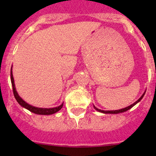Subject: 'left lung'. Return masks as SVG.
Returning <instances> with one entry per match:
<instances>
[{"instance_id": "1", "label": "left lung", "mask_w": 156, "mask_h": 156, "mask_svg": "<svg viewBox=\"0 0 156 156\" xmlns=\"http://www.w3.org/2000/svg\"><path fill=\"white\" fill-rule=\"evenodd\" d=\"M144 94H145V92H144V93L143 94L142 96H141V97H140V98H139L138 100H137V101H136V102H134V103H133V104L130 105L128 106V107H126V108H122V109L115 110V111H104V110H101V109H99V108H96L95 106H94V108L96 110H97V111L101 112H103V113H105V114H108V113H110V114H117V113H119V112H126V111H127V110H129V108H131L132 107H133V106H134L135 105L137 104V102H139V101H140L141 100V99H142V98L144 97Z\"/></svg>"}]
</instances>
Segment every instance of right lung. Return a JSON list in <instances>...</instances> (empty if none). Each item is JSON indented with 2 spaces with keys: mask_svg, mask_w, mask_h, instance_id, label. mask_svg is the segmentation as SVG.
I'll return each instance as SVG.
<instances>
[{
  "mask_svg": "<svg viewBox=\"0 0 156 156\" xmlns=\"http://www.w3.org/2000/svg\"><path fill=\"white\" fill-rule=\"evenodd\" d=\"M11 81H12V88H13V94L14 96L16 98V101H18L19 105L24 108H26L27 109H28L29 111L32 112L35 114H39V115H51V114L55 113L57 112H58L59 110L62 108L63 104H62L61 105L58 106V107H55V108H37V107H34V106H32L30 105L27 104L25 101H23L21 98L19 97V94H18L17 91L16 90V87H15V83H14V78L13 75H12V71L11 69Z\"/></svg>",
  "mask_w": 156,
  "mask_h": 156,
  "instance_id": "1",
  "label": "right lung"
}]
</instances>
